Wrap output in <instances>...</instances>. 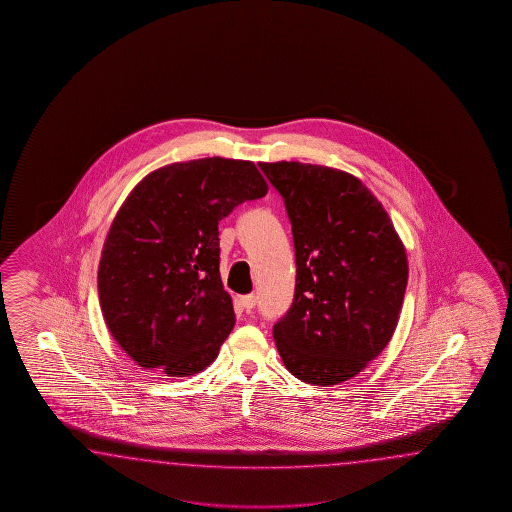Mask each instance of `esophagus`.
I'll list each match as a JSON object with an SVG mask.
<instances>
[{
  "label": "esophagus",
  "mask_w": 512,
  "mask_h": 512,
  "mask_svg": "<svg viewBox=\"0 0 512 512\" xmlns=\"http://www.w3.org/2000/svg\"><path fill=\"white\" fill-rule=\"evenodd\" d=\"M241 305L247 309V311H251L252 307L256 305V296H252V294H247V296H241L240 298Z\"/></svg>",
  "instance_id": "obj_1"
}]
</instances>
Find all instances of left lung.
<instances>
[{
	"instance_id": "1",
	"label": "left lung",
	"mask_w": 512,
	"mask_h": 512,
	"mask_svg": "<svg viewBox=\"0 0 512 512\" xmlns=\"http://www.w3.org/2000/svg\"><path fill=\"white\" fill-rule=\"evenodd\" d=\"M293 225L296 287L272 327L296 379L333 386L359 375L392 340L408 258L381 201L355 175L305 163H260Z\"/></svg>"
}]
</instances>
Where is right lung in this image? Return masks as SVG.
I'll use <instances>...</instances> for the list:
<instances>
[{
	"mask_svg": "<svg viewBox=\"0 0 512 512\" xmlns=\"http://www.w3.org/2000/svg\"><path fill=\"white\" fill-rule=\"evenodd\" d=\"M269 186L252 161L166 164L126 197L98 263L111 337L142 370L190 377L218 357L236 324L219 274V221Z\"/></svg>",
	"mask_w": 512,
	"mask_h": 512,
	"instance_id": "add662e5",
	"label": "right lung"
}]
</instances>
